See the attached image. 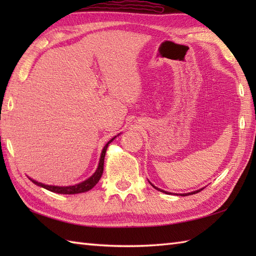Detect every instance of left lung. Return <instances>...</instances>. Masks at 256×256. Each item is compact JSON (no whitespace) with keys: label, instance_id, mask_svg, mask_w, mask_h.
<instances>
[{"label":"left lung","instance_id":"left-lung-1","mask_svg":"<svg viewBox=\"0 0 256 256\" xmlns=\"http://www.w3.org/2000/svg\"><path fill=\"white\" fill-rule=\"evenodd\" d=\"M148 182L152 184V186H153L156 190H158V192H164V194H170V192H164V190H162V189H160V188H157V187H155L154 186V184H152L150 180H148ZM204 188H201V189H198V190H194V192H188V194H180V196H182V197H184V196H190V194H197V192H200V190H202Z\"/></svg>","mask_w":256,"mask_h":256}]
</instances>
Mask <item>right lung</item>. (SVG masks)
<instances>
[{"label": "right lung", "mask_w": 256, "mask_h": 256, "mask_svg": "<svg viewBox=\"0 0 256 256\" xmlns=\"http://www.w3.org/2000/svg\"><path fill=\"white\" fill-rule=\"evenodd\" d=\"M116 138V136H114L113 138H111L104 145V148H103V150H102V153H101V156H100V160H99V165H98L96 170L94 172V175H92L91 177H89L88 179H86V180H84L82 182L72 184V186H52V184H42V182H38L34 180V179L30 178V177L28 178L35 184H37V186L42 187V188H45L47 190H50V192H56V194H81V192H89V190L94 188L96 184L99 182V180H100V178L102 176V172H103V165H104V157H106L108 146Z\"/></svg>", "instance_id": "1"}]
</instances>
